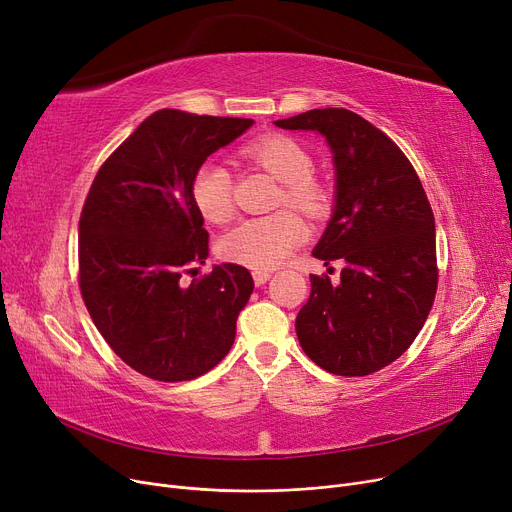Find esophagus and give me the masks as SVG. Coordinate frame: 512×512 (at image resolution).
Masks as SVG:
<instances>
[{"mask_svg":"<svg viewBox=\"0 0 512 512\" xmlns=\"http://www.w3.org/2000/svg\"><path fill=\"white\" fill-rule=\"evenodd\" d=\"M270 278H272V272H267V270H255V272H253V280H255L257 286L265 284Z\"/></svg>","mask_w":512,"mask_h":512,"instance_id":"esophagus-1","label":"esophagus"}]
</instances>
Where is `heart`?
<instances>
[{
    "instance_id": "obj_1",
    "label": "heart",
    "mask_w": 512,
    "mask_h": 512,
    "mask_svg": "<svg viewBox=\"0 0 512 512\" xmlns=\"http://www.w3.org/2000/svg\"><path fill=\"white\" fill-rule=\"evenodd\" d=\"M245 155L284 184V201L307 215H321L330 207L328 188L317 182L309 151L284 134H270L245 149ZM195 207L209 222H226L232 215V178L215 161L199 166L191 182ZM307 234L299 215L278 211L263 218H249L228 230L220 240V255L228 261L272 270L280 265Z\"/></svg>"
}]
</instances>
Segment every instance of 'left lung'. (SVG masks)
<instances>
[{
	"label": "left lung",
	"mask_w": 512,
	"mask_h": 512,
	"mask_svg": "<svg viewBox=\"0 0 512 512\" xmlns=\"http://www.w3.org/2000/svg\"><path fill=\"white\" fill-rule=\"evenodd\" d=\"M317 132L334 164V207L313 257L342 259L340 284L311 276L297 315L305 355L336 375H369L421 332L438 288L436 222L411 161L382 130L342 107L274 122Z\"/></svg>",
	"instance_id": "8db88e82"
}]
</instances>
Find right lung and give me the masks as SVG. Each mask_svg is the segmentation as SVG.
Returning a JSON list of instances; mask_svg holds the SVG:
<instances>
[{"label":"right lung","instance_id":"obj_1","mask_svg":"<svg viewBox=\"0 0 512 512\" xmlns=\"http://www.w3.org/2000/svg\"><path fill=\"white\" fill-rule=\"evenodd\" d=\"M251 126L249 118L159 110L93 180L78 224L80 292L112 351L151 380H195L234 344L255 286L247 267L213 265L191 284L182 272L209 255L193 176Z\"/></svg>","mask_w":512,"mask_h":512}]
</instances>
